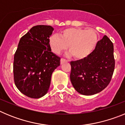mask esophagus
I'll return each mask as SVG.
<instances>
[{
  "instance_id": "esophagus-1",
  "label": "esophagus",
  "mask_w": 125,
  "mask_h": 125,
  "mask_svg": "<svg viewBox=\"0 0 125 125\" xmlns=\"http://www.w3.org/2000/svg\"><path fill=\"white\" fill-rule=\"evenodd\" d=\"M65 62H68V61L66 60L65 59H63V58H61V64L64 63Z\"/></svg>"
}]
</instances>
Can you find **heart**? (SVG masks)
<instances>
[{"mask_svg": "<svg viewBox=\"0 0 125 125\" xmlns=\"http://www.w3.org/2000/svg\"><path fill=\"white\" fill-rule=\"evenodd\" d=\"M98 42L96 32L92 29L68 28L62 31L60 36L52 34L49 39L51 49L56 54H60L67 49L77 59H83L94 49Z\"/></svg>", "mask_w": 125, "mask_h": 125, "instance_id": "obj_1", "label": "heart"}]
</instances>
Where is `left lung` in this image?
<instances>
[{"label": "left lung", "instance_id": "1", "mask_svg": "<svg viewBox=\"0 0 125 125\" xmlns=\"http://www.w3.org/2000/svg\"><path fill=\"white\" fill-rule=\"evenodd\" d=\"M113 44L104 36L92 52L80 60L71 61L70 79L79 93L93 95L109 84L115 69Z\"/></svg>", "mask_w": 125, "mask_h": 125}]
</instances>
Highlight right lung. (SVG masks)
<instances>
[{"label":"right lung","mask_w":125,"mask_h":125,"mask_svg":"<svg viewBox=\"0 0 125 125\" xmlns=\"http://www.w3.org/2000/svg\"><path fill=\"white\" fill-rule=\"evenodd\" d=\"M51 25L34 26L21 38L14 54L13 71L15 84L24 95L40 98L49 90L53 71L61 58L51 51L49 39Z\"/></svg>","instance_id":"add662e5"}]
</instances>
